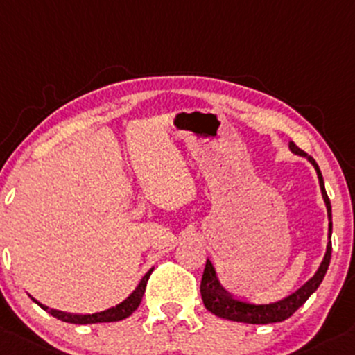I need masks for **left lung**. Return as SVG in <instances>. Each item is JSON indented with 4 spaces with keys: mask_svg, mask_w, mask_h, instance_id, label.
Masks as SVG:
<instances>
[{
    "mask_svg": "<svg viewBox=\"0 0 355 355\" xmlns=\"http://www.w3.org/2000/svg\"><path fill=\"white\" fill-rule=\"evenodd\" d=\"M289 149L294 155H300L308 158V162L315 166L316 175H318L320 180V189H322L323 200H325L328 219H330V225H328V240L331 236V206L330 199L327 196L325 184H323L322 171H320L318 165H316L315 159L311 156H308L303 149H300L294 143H289ZM331 259V241H328L325 257H323L322 263H320L316 274L309 279L306 284H303L297 291H294L293 294L286 296L284 300L275 301V303L268 304H257V303H248V301L238 300L233 294L227 293L225 287L219 282L218 275H216L214 267H212L211 260L206 262V268H204L202 281H200V296H202L204 306L212 313V315L219 316V318L231 320V322H240V323H250V325H267V323H277L284 322L289 318L297 308H301L306 303L309 296L318 289V286L322 284L323 277H325L328 266H330Z\"/></svg>",
    "mask_w": 355,
    "mask_h": 355,
    "instance_id": "left-lung-1",
    "label": "left lung"
}]
</instances>
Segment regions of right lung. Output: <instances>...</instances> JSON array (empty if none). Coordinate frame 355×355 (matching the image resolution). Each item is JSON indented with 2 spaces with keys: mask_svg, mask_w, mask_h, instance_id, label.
<instances>
[{
  "mask_svg": "<svg viewBox=\"0 0 355 355\" xmlns=\"http://www.w3.org/2000/svg\"><path fill=\"white\" fill-rule=\"evenodd\" d=\"M151 272H153V268L146 272V275L141 279V282L137 284L136 289H134L132 293H130L129 296L122 301V303L112 306V308H109V309H103V311L92 313V315H76V313H66V311H59V309H51V308H47V306L40 304L39 301H35L33 297L32 300L35 301L40 308L46 309L47 313H51L54 318L61 320V322H66V323H74V325H88V323L121 322V320L128 318V316L132 315V313L137 309V306L141 304V300H143V294H144V291H146L148 279H149V275H151Z\"/></svg>",
  "mask_w": 355,
  "mask_h": 355,
  "instance_id": "1",
  "label": "right lung"
}]
</instances>
